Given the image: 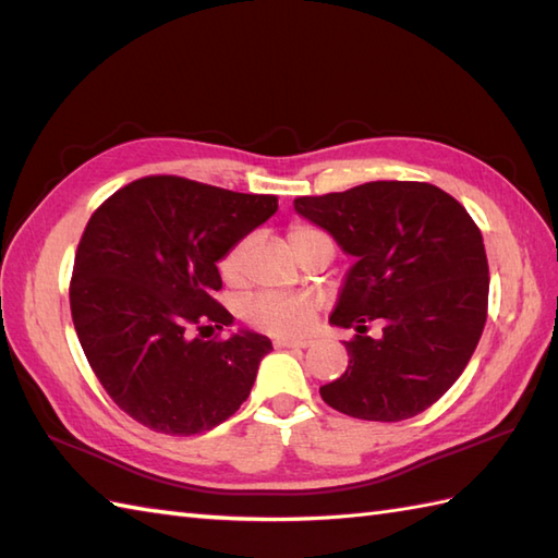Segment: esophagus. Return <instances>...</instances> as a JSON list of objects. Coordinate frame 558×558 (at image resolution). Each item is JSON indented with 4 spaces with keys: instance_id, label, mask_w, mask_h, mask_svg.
I'll return each mask as SVG.
<instances>
[{
    "instance_id": "esophagus-1",
    "label": "esophagus",
    "mask_w": 558,
    "mask_h": 558,
    "mask_svg": "<svg viewBox=\"0 0 558 558\" xmlns=\"http://www.w3.org/2000/svg\"><path fill=\"white\" fill-rule=\"evenodd\" d=\"M277 347H283V349H308L313 347V339H277L275 342Z\"/></svg>"
}]
</instances>
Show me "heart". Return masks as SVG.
<instances>
[{
	"label": "heart",
	"mask_w": 558,
	"mask_h": 558,
	"mask_svg": "<svg viewBox=\"0 0 558 558\" xmlns=\"http://www.w3.org/2000/svg\"><path fill=\"white\" fill-rule=\"evenodd\" d=\"M317 241L332 243V238L311 223H295L289 229V243L295 255H301L305 247ZM245 247H247V241H238L221 255L219 275L226 283H235L241 279ZM317 311H320V299L308 291L257 293V295H247V299H243L241 303V317L247 325H253L255 329H259V332L277 335V337L305 335L313 327Z\"/></svg>",
	"instance_id": "obj_1"
}]
</instances>
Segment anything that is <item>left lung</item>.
Returning <instances> with one entry per match:
<instances>
[{"instance_id": "left-lung-1", "label": "left lung", "mask_w": 558, "mask_h": 558, "mask_svg": "<svg viewBox=\"0 0 558 558\" xmlns=\"http://www.w3.org/2000/svg\"><path fill=\"white\" fill-rule=\"evenodd\" d=\"M295 211L335 235L349 269L329 323L356 329L349 366L320 388L354 418L402 422L422 414L460 378L486 325L488 263L480 226L430 183L375 180L299 197ZM380 322L384 335L367 337Z\"/></svg>"}]
</instances>
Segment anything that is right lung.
I'll return each mask as SVG.
<instances>
[{"mask_svg":"<svg viewBox=\"0 0 558 558\" xmlns=\"http://www.w3.org/2000/svg\"><path fill=\"white\" fill-rule=\"evenodd\" d=\"M277 202L146 175L90 214L70 281L72 320L88 366L134 422L156 434L195 436L247 400L269 339L191 335L233 323L214 299L221 291L216 263L265 223Z\"/></svg>","mask_w":558,"mask_h":558,"instance_id":"1","label":"right lung"}]
</instances>
